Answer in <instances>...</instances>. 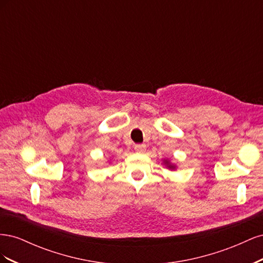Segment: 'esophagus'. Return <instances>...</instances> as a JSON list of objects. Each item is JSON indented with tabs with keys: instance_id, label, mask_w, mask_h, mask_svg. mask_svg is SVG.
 <instances>
[{
	"instance_id": "34e87169",
	"label": "esophagus",
	"mask_w": 263,
	"mask_h": 263,
	"mask_svg": "<svg viewBox=\"0 0 263 263\" xmlns=\"http://www.w3.org/2000/svg\"><path fill=\"white\" fill-rule=\"evenodd\" d=\"M135 150L137 151V153H144L145 149H146V145L145 144H138V145H135Z\"/></svg>"
}]
</instances>
